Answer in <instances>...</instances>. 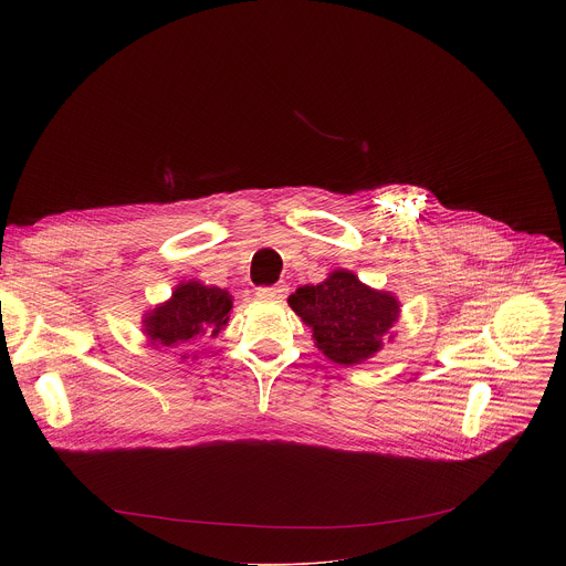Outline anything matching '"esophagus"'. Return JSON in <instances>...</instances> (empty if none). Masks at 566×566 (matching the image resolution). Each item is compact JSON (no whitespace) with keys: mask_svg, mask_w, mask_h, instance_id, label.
I'll use <instances>...</instances> for the list:
<instances>
[{"mask_svg":"<svg viewBox=\"0 0 566 566\" xmlns=\"http://www.w3.org/2000/svg\"><path fill=\"white\" fill-rule=\"evenodd\" d=\"M286 291H289L286 284H275V286H260L255 291V295L264 302H280V300L286 297Z\"/></svg>","mask_w":566,"mask_h":566,"instance_id":"obj_1","label":"esophagus"}]
</instances>
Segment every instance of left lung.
Instances as JSON below:
<instances>
[{
	"mask_svg": "<svg viewBox=\"0 0 566 566\" xmlns=\"http://www.w3.org/2000/svg\"><path fill=\"white\" fill-rule=\"evenodd\" d=\"M289 306L313 329L315 347L338 365H360L378 354L400 315L391 293L363 284L345 269L315 286H300Z\"/></svg>",
	"mask_w": 566,
	"mask_h": 566,
	"instance_id": "left-lung-1",
	"label": "left lung"
}]
</instances>
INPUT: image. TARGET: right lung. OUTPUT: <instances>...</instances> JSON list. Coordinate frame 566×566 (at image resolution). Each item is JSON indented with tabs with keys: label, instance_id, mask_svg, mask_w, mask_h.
<instances>
[{
	"label": "right lung",
	"instance_id": "right-lung-1",
	"mask_svg": "<svg viewBox=\"0 0 566 566\" xmlns=\"http://www.w3.org/2000/svg\"><path fill=\"white\" fill-rule=\"evenodd\" d=\"M230 308L228 291L195 280L181 282L168 302L145 313L143 332L154 349H184L201 336H219L228 325Z\"/></svg>",
	"mask_w": 566,
	"mask_h": 566
}]
</instances>
